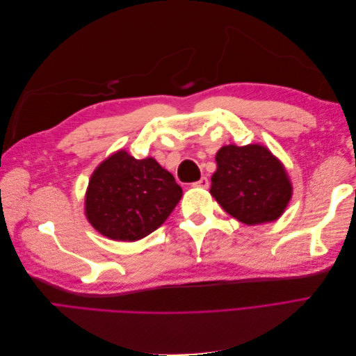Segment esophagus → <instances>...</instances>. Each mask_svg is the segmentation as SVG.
<instances>
[{"instance_id": "34e87169", "label": "esophagus", "mask_w": 356, "mask_h": 356, "mask_svg": "<svg viewBox=\"0 0 356 356\" xmlns=\"http://www.w3.org/2000/svg\"><path fill=\"white\" fill-rule=\"evenodd\" d=\"M193 187H199V188H208L209 187V179L207 177H202L199 181L193 182Z\"/></svg>"}]
</instances>
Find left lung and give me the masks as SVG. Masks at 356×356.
Returning a JSON list of instances; mask_svg holds the SVG:
<instances>
[{"label":"left lung","instance_id":"left-lung-1","mask_svg":"<svg viewBox=\"0 0 356 356\" xmlns=\"http://www.w3.org/2000/svg\"><path fill=\"white\" fill-rule=\"evenodd\" d=\"M211 195L238 221L255 225L276 221L293 196L284 165L260 144L218 149Z\"/></svg>","mask_w":356,"mask_h":356}]
</instances>
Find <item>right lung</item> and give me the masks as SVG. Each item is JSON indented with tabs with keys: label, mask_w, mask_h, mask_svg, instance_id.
<instances>
[{
	"label": "right lung",
	"mask_w": 356,
	"mask_h": 356,
	"mask_svg": "<svg viewBox=\"0 0 356 356\" xmlns=\"http://www.w3.org/2000/svg\"><path fill=\"white\" fill-rule=\"evenodd\" d=\"M181 196L174 175L153 157L138 160L120 149L92 174L84 213L105 238L135 242L157 230Z\"/></svg>",
	"instance_id": "obj_1"
}]
</instances>
